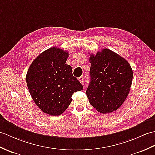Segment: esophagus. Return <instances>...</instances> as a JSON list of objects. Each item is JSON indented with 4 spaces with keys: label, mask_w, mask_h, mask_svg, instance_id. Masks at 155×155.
I'll list each match as a JSON object with an SVG mask.
<instances>
[{
    "label": "esophagus",
    "mask_w": 155,
    "mask_h": 155,
    "mask_svg": "<svg viewBox=\"0 0 155 155\" xmlns=\"http://www.w3.org/2000/svg\"><path fill=\"white\" fill-rule=\"evenodd\" d=\"M78 81H79V82H80L82 84H84V78L83 77H79L78 78Z\"/></svg>",
    "instance_id": "esophagus-1"
}]
</instances>
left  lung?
<instances>
[{
	"mask_svg": "<svg viewBox=\"0 0 155 155\" xmlns=\"http://www.w3.org/2000/svg\"><path fill=\"white\" fill-rule=\"evenodd\" d=\"M91 82L86 90L89 102L100 113L117 110L131 86L133 71L123 57L108 49L91 55Z\"/></svg>",
	"mask_w": 155,
	"mask_h": 155,
	"instance_id": "8db88e82",
	"label": "left lung"
}]
</instances>
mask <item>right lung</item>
<instances>
[{
    "instance_id": "1",
    "label": "right lung",
    "mask_w": 155,
    "mask_h": 155,
    "mask_svg": "<svg viewBox=\"0 0 155 155\" xmlns=\"http://www.w3.org/2000/svg\"><path fill=\"white\" fill-rule=\"evenodd\" d=\"M68 56L69 53L59 48L47 49L34 60L26 74L32 99L43 112L51 116L63 114L74 92L83 89L66 64Z\"/></svg>"
}]
</instances>
